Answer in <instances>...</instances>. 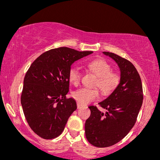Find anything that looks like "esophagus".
Instances as JSON below:
<instances>
[{
  "label": "esophagus",
  "mask_w": 160,
  "mask_h": 160,
  "mask_svg": "<svg viewBox=\"0 0 160 160\" xmlns=\"http://www.w3.org/2000/svg\"><path fill=\"white\" fill-rule=\"evenodd\" d=\"M77 105H78V108H80L82 107V104H80V103H78V104H77Z\"/></svg>",
  "instance_id": "1"
}]
</instances>
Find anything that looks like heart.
Instances as JSON below:
<instances>
[{"label": "heart", "mask_w": 160, "mask_h": 160, "mask_svg": "<svg viewBox=\"0 0 160 160\" xmlns=\"http://www.w3.org/2000/svg\"><path fill=\"white\" fill-rule=\"evenodd\" d=\"M92 72L97 77L95 86L104 94H108L114 90L120 80L118 73L111 71V66L106 60L97 58L89 62L87 65ZM69 81L74 85H78L80 80V70L76 66H72L68 71ZM72 96L78 103L81 104H89L99 97V91L96 88H80L72 93Z\"/></svg>", "instance_id": "heart-1"}]
</instances>
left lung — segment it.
I'll list each match as a JSON object with an SVG mask.
<instances>
[{
    "label": "left lung",
    "mask_w": 160,
    "mask_h": 160,
    "mask_svg": "<svg viewBox=\"0 0 160 160\" xmlns=\"http://www.w3.org/2000/svg\"><path fill=\"white\" fill-rule=\"evenodd\" d=\"M118 65L120 80L108 98L98 104L106 110L102 112L89 106L91 115L86 121L85 133L88 141L98 148H106L122 140L136 122L142 105V83L138 72L126 58L109 52H103Z\"/></svg>",
    "instance_id": "8db88e82"
}]
</instances>
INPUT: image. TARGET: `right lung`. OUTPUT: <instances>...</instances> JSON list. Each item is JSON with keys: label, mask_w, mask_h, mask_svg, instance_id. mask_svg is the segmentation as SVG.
Returning <instances> with one entry per match:
<instances>
[{"label": "right lung", "mask_w": 160, "mask_h": 160, "mask_svg": "<svg viewBox=\"0 0 160 160\" xmlns=\"http://www.w3.org/2000/svg\"><path fill=\"white\" fill-rule=\"evenodd\" d=\"M92 52L59 47L41 54L31 65L24 78L21 104L29 126L40 137L52 139L63 132L77 109L76 101L66 98L69 69Z\"/></svg>", "instance_id": "add662e5"}]
</instances>
